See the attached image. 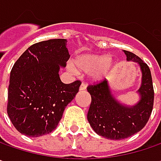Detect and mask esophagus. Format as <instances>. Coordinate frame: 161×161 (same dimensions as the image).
<instances>
[{"label":"esophagus","instance_id":"34e87169","mask_svg":"<svg viewBox=\"0 0 161 161\" xmlns=\"http://www.w3.org/2000/svg\"><path fill=\"white\" fill-rule=\"evenodd\" d=\"M86 89V84H84V83H83V84H81L80 87H79V90H80V91H85Z\"/></svg>","mask_w":161,"mask_h":161}]
</instances>
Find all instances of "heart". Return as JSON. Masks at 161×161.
<instances>
[{
  "label": "heart",
  "mask_w": 161,
  "mask_h": 161,
  "mask_svg": "<svg viewBox=\"0 0 161 161\" xmlns=\"http://www.w3.org/2000/svg\"><path fill=\"white\" fill-rule=\"evenodd\" d=\"M115 66L112 58L105 54H84L76 57L74 61L75 69L84 73H90L91 79L95 83H101L108 79ZM69 69L75 71L70 66Z\"/></svg>",
  "instance_id": "b5f03b06"
}]
</instances>
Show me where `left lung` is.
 Listing matches in <instances>:
<instances>
[{
  "label": "left lung",
  "mask_w": 161,
  "mask_h": 161,
  "mask_svg": "<svg viewBox=\"0 0 161 161\" xmlns=\"http://www.w3.org/2000/svg\"><path fill=\"white\" fill-rule=\"evenodd\" d=\"M127 61L138 64L142 73L141 86L136 91L139 100L134 105L119 102L108 81L89 86L92 102L87 114L88 122L99 136L121 140L141 131L149 120L153 108L154 91L149 67L133 53L124 51Z\"/></svg>",
  "instance_id": "8db88e82"
}]
</instances>
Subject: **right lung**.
<instances>
[{
  "mask_svg": "<svg viewBox=\"0 0 161 161\" xmlns=\"http://www.w3.org/2000/svg\"><path fill=\"white\" fill-rule=\"evenodd\" d=\"M66 45V39L35 43L10 71L7 111L22 135L38 137L52 133L78 92L80 81L63 84L58 75L70 57Z\"/></svg>",
  "mask_w": 161,
  "mask_h": 161,
  "instance_id": "obj_1",
  "label": "right lung"
}]
</instances>
